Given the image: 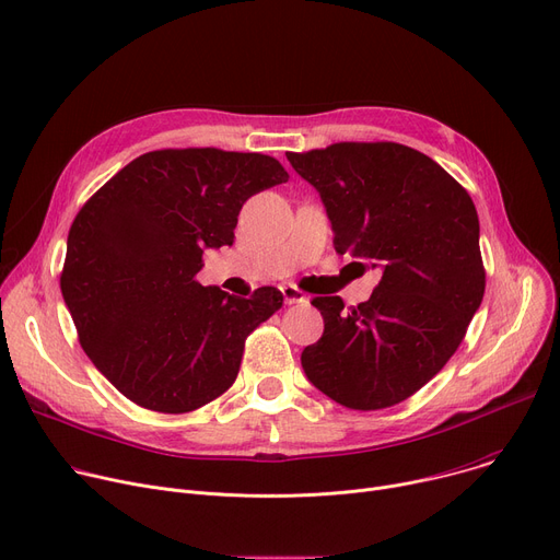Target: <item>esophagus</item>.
Wrapping results in <instances>:
<instances>
[{"label": "esophagus", "mask_w": 560, "mask_h": 560, "mask_svg": "<svg viewBox=\"0 0 560 560\" xmlns=\"http://www.w3.org/2000/svg\"><path fill=\"white\" fill-rule=\"evenodd\" d=\"M281 295L285 304H300L306 300L304 292L298 285H281Z\"/></svg>", "instance_id": "34e87169"}]
</instances>
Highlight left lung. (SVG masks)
Listing matches in <instances>:
<instances>
[{"label":"left lung","mask_w":560,"mask_h":560,"mask_svg":"<svg viewBox=\"0 0 560 560\" xmlns=\"http://www.w3.org/2000/svg\"><path fill=\"white\" fill-rule=\"evenodd\" d=\"M285 156L319 192L336 252L381 270L359 306L311 302L325 334L302 351V368L347 408L395 406L445 368L481 306L475 201L433 159L397 142H336Z\"/></svg>","instance_id":"left-lung-1"}]
</instances>
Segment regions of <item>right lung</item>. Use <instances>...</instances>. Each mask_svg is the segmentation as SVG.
<instances>
[{
  "mask_svg": "<svg viewBox=\"0 0 560 560\" xmlns=\"http://www.w3.org/2000/svg\"><path fill=\"white\" fill-rule=\"evenodd\" d=\"M288 182L265 154L159 150L133 159L74 218L61 292L79 342L133 404L188 413L238 376L247 336L281 308L201 285L203 249L233 245L243 203Z\"/></svg>",
  "mask_w": 560,
  "mask_h": 560,
  "instance_id": "add662e5",
  "label": "right lung"
}]
</instances>
